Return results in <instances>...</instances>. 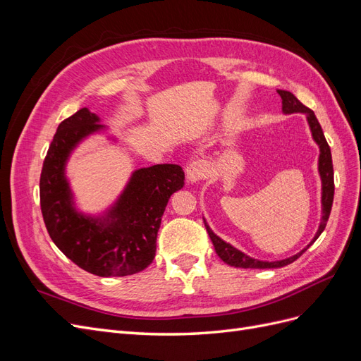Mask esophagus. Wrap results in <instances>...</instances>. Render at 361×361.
I'll return each mask as SVG.
<instances>
[{
  "instance_id": "esophagus-1",
  "label": "esophagus",
  "mask_w": 361,
  "mask_h": 361,
  "mask_svg": "<svg viewBox=\"0 0 361 361\" xmlns=\"http://www.w3.org/2000/svg\"><path fill=\"white\" fill-rule=\"evenodd\" d=\"M185 171H187V180L190 183H197L206 176L207 167L203 161L199 159V161H192Z\"/></svg>"
}]
</instances>
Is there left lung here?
Returning <instances> with one entry per match:
<instances>
[{
  "label": "left lung",
  "instance_id": "8db88e82",
  "mask_svg": "<svg viewBox=\"0 0 361 361\" xmlns=\"http://www.w3.org/2000/svg\"><path fill=\"white\" fill-rule=\"evenodd\" d=\"M277 93L281 97V111L285 114H293V113H302L305 114V118H307V123L310 128V133L312 137L314 140V143L319 146V161H318V171H319V176H321V183H322V192H321V204H322V218H321V223L318 227V232H316L314 238L310 241V244L302 248L300 253L293 255L288 259H281V260H274V262H267V260H257L247 256L245 253H243L241 250L235 248L233 245H231L228 243L223 241L220 236H216L212 228L207 226L206 220L203 218L204 226H206V231L209 233L211 241L215 247L216 255L220 256V259L223 262H226L227 265L235 267V268H259V269H264V268H281V267H286L289 264H292L293 260H297L305 250H307L316 239L319 238V235L324 232V228L326 226V221H329V216L331 212V206H333V197H334V173H333V159H331V150L329 143H326V140L324 137L322 133V128L318 122V118H316L314 113L307 108L305 105H302L297 97H295L290 92L286 90H277Z\"/></svg>",
  "mask_w": 361,
  "mask_h": 361
}]
</instances>
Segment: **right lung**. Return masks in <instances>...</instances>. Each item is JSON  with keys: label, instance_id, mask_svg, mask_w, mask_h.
Listing matches in <instances>:
<instances>
[{"label": "right lung", "instance_id": "1", "mask_svg": "<svg viewBox=\"0 0 361 361\" xmlns=\"http://www.w3.org/2000/svg\"><path fill=\"white\" fill-rule=\"evenodd\" d=\"M101 133L106 126L89 108L59 125L43 161L40 207L54 244L73 264L99 277H123L154 260L162 214L170 195L183 188L185 174L176 164L138 169L110 207L97 215L84 214L75 204L66 166L85 138Z\"/></svg>", "mask_w": 361, "mask_h": 361}]
</instances>
